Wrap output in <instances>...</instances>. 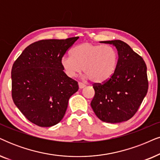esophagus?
Instances as JSON below:
<instances>
[{"label":"esophagus","mask_w":160,"mask_h":160,"mask_svg":"<svg viewBox=\"0 0 160 160\" xmlns=\"http://www.w3.org/2000/svg\"><path fill=\"white\" fill-rule=\"evenodd\" d=\"M85 85L84 84H83L82 82H78V87H79V89H83L84 88H85Z\"/></svg>","instance_id":"obj_1"}]
</instances>
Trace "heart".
<instances>
[{"instance_id": "1", "label": "heart", "mask_w": 160, "mask_h": 160, "mask_svg": "<svg viewBox=\"0 0 160 160\" xmlns=\"http://www.w3.org/2000/svg\"><path fill=\"white\" fill-rule=\"evenodd\" d=\"M71 54L61 59L62 67L70 78L76 77L83 67L85 78L102 83L112 77L117 68L118 52L110 45L83 42L72 50Z\"/></svg>"}]
</instances>
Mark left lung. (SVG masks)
Masks as SVG:
<instances>
[{
  "mask_svg": "<svg viewBox=\"0 0 160 160\" xmlns=\"http://www.w3.org/2000/svg\"><path fill=\"white\" fill-rule=\"evenodd\" d=\"M112 45L118 54L117 68L112 77L95 84L91 107L101 121L118 123L129 120L137 112L147 94V68L142 58L121 40L102 41Z\"/></svg>",
  "mask_w": 160,
  "mask_h": 160,
  "instance_id": "1",
  "label": "left lung"
}]
</instances>
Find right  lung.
I'll use <instances>...</instances> for the list:
<instances>
[{
  "mask_svg": "<svg viewBox=\"0 0 160 160\" xmlns=\"http://www.w3.org/2000/svg\"><path fill=\"white\" fill-rule=\"evenodd\" d=\"M78 37L43 39L26 48L12 69L14 104L28 121L41 127L59 123L77 82L63 71L61 59Z\"/></svg>",
  "mask_w": 160,
  "mask_h": 160,
  "instance_id": "add662e5",
  "label": "right lung"
}]
</instances>
